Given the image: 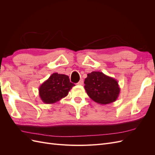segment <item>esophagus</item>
<instances>
[{
	"label": "esophagus",
	"mask_w": 155,
	"mask_h": 155,
	"mask_svg": "<svg viewBox=\"0 0 155 155\" xmlns=\"http://www.w3.org/2000/svg\"><path fill=\"white\" fill-rule=\"evenodd\" d=\"M77 84L78 85H83V79H80V81H79Z\"/></svg>",
	"instance_id": "1"
}]
</instances>
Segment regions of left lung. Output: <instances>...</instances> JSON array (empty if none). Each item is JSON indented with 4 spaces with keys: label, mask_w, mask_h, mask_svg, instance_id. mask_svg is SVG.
Listing matches in <instances>:
<instances>
[{
    "label": "left lung",
    "mask_w": 155,
    "mask_h": 155,
    "mask_svg": "<svg viewBox=\"0 0 155 155\" xmlns=\"http://www.w3.org/2000/svg\"><path fill=\"white\" fill-rule=\"evenodd\" d=\"M84 83L88 96L101 105L114 102L120 92L118 81L101 72L94 71L88 74Z\"/></svg>",
    "instance_id": "obj_1"
}]
</instances>
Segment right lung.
<instances>
[{"mask_svg": "<svg viewBox=\"0 0 155 155\" xmlns=\"http://www.w3.org/2000/svg\"><path fill=\"white\" fill-rule=\"evenodd\" d=\"M74 86L75 85L70 81L67 75L54 73L41 84L39 88V95L45 104H54L66 97Z\"/></svg>", "mask_w": 155, "mask_h": 155, "instance_id": "obj_1", "label": "right lung"}]
</instances>
